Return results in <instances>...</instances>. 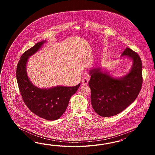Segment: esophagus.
Wrapping results in <instances>:
<instances>
[{
  "label": "esophagus",
  "instance_id": "esophagus-1",
  "mask_svg": "<svg viewBox=\"0 0 155 155\" xmlns=\"http://www.w3.org/2000/svg\"><path fill=\"white\" fill-rule=\"evenodd\" d=\"M88 82H89V79H87L86 78H85L82 81V84L84 85V86H86V85L88 84Z\"/></svg>",
  "mask_w": 155,
  "mask_h": 155
}]
</instances>
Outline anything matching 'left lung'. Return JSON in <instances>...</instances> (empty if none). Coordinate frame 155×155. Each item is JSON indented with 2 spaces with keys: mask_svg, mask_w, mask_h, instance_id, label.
Masks as SVG:
<instances>
[{
  "mask_svg": "<svg viewBox=\"0 0 155 155\" xmlns=\"http://www.w3.org/2000/svg\"><path fill=\"white\" fill-rule=\"evenodd\" d=\"M122 56L131 58L133 63L129 73L120 78H113L101 68L89 71L92 107L101 117L121 113L134 102L140 91L143 77L140 57L129 48H126Z\"/></svg>",
  "mask_w": 155,
  "mask_h": 155,
  "instance_id": "obj_1",
  "label": "left lung"
}]
</instances>
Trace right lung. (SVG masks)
<instances>
[{"label": "right lung", "mask_w": 155, "mask_h": 155, "mask_svg": "<svg viewBox=\"0 0 155 155\" xmlns=\"http://www.w3.org/2000/svg\"><path fill=\"white\" fill-rule=\"evenodd\" d=\"M45 42H38L24 53L17 65L16 79L24 102L28 108L39 117L55 120L65 111L71 97L77 91L80 84L73 87L59 86L40 89L31 82L26 71L28 58L38 52Z\"/></svg>", "instance_id": "right-lung-1"}]
</instances>
